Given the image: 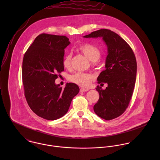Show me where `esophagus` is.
<instances>
[{
  "label": "esophagus",
  "instance_id": "obj_1",
  "mask_svg": "<svg viewBox=\"0 0 160 160\" xmlns=\"http://www.w3.org/2000/svg\"><path fill=\"white\" fill-rule=\"evenodd\" d=\"M89 91L88 89H86V88H81L80 89V92H87Z\"/></svg>",
  "mask_w": 160,
  "mask_h": 160
}]
</instances>
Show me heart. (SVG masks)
Wrapping results in <instances>:
<instances>
[{
	"instance_id": "b5f03b06",
	"label": "heart",
	"mask_w": 160,
	"mask_h": 160,
	"mask_svg": "<svg viewBox=\"0 0 160 160\" xmlns=\"http://www.w3.org/2000/svg\"><path fill=\"white\" fill-rule=\"evenodd\" d=\"M79 51L92 62H95L100 58L101 52L98 47L91 44H83L79 46ZM72 55L67 54L63 60V66L65 68L69 69L71 67ZM71 82L83 87H88L92 80L91 74L82 72H77L69 78Z\"/></svg>"
}]
</instances>
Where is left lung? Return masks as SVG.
<instances>
[{"label":"left lung","mask_w":160,"mask_h":160,"mask_svg":"<svg viewBox=\"0 0 160 160\" xmlns=\"http://www.w3.org/2000/svg\"><path fill=\"white\" fill-rule=\"evenodd\" d=\"M85 38H102L107 47L105 69L97 78L98 84L107 83L105 90L95 88L100 97L93 106L95 114L111 120L122 114L131 99L137 74V62L129 45L110 29H101L84 36Z\"/></svg>","instance_id":"1"}]
</instances>
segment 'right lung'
I'll return each mask as SVG.
<instances>
[{
  "label": "right lung",
  "instance_id": "1",
  "mask_svg": "<svg viewBox=\"0 0 160 160\" xmlns=\"http://www.w3.org/2000/svg\"><path fill=\"white\" fill-rule=\"evenodd\" d=\"M69 44L65 36L43 33L36 38L23 57L22 79L26 101L34 113L47 120L66 114L79 92L74 83H67L62 89L55 82L57 74L64 71L65 48Z\"/></svg>",
  "mask_w": 160,
  "mask_h": 160
}]
</instances>
